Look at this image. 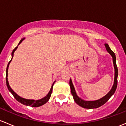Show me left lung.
<instances>
[{
	"label": "left lung",
	"instance_id": "8db88e82",
	"mask_svg": "<svg viewBox=\"0 0 126 126\" xmlns=\"http://www.w3.org/2000/svg\"><path fill=\"white\" fill-rule=\"evenodd\" d=\"M105 46L106 47L107 51L109 52V54L112 55V58H113V66H114L115 68V80H114V84H113V87H112V89L110 90L109 92L106 95L103 97L102 98L100 99V100H96V101H84V100H81L80 98H79L76 94V92H75V89L72 84V81L70 80L69 81V85L71 87V94H72V96L74 97V100L75 101V103L77 104H79V106H80L82 108H84L86 109H94V108H98L99 107L101 106L102 105L105 104L107 101L109 100L110 98L113 95V94L115 93L116 91V89L117 87V78H118V68L116 64V57L115 53L111 50V49L110 48L109 46L107 43H105Z\"/></svg>",
	"mask_w": 126,
	"mask_h": 126
}]
</instances>
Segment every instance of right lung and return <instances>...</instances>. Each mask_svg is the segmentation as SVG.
Listing matches in <instances>:
<instances>
[{
	"instance_id": "1",
	"label": "right lung",
	"mask_w": 126,
	"mask_h": 126,
	"mask_svg": "<svg viewBox=\"0 0 126 126\" xmlns=\"http://www.w3.org/2000/svg\"><path fill=\"white\" fill-rule=\"evenodd\" d=\"M24 39H22V40H21L20 41L18 45L20 44L21 42H22V41H23ZM17 47H18V46L16 47L15 48L13 49V52H12V59H13V56H14V52H15L16 50L17 49ZM12 59L10 61V62H9L8 64L7 67H6V86H7V87H8V90L10 91V92H11V93L13 95V96H14V97L15 98L16 100L17 101H18V102H20V103H22V104H25V105H26V106H31V107H39V106H41L43 105V104H45L46 103H47V102L48 101V100H49L50 97H51V94H52V87H53V85H54V83H55V82H54V83L52 84V86H51V89H50V91L49 92L48 94L46 95V96H45L44 98H43L40 99V100H27V99L23 98H22V97H20V96H18L17 94H16L15 92L13 91V90L11 88L10 85H9L7 77H8V69L9 64H10L11 61L12 60Z\"/></svg>"
}]
</instances>
